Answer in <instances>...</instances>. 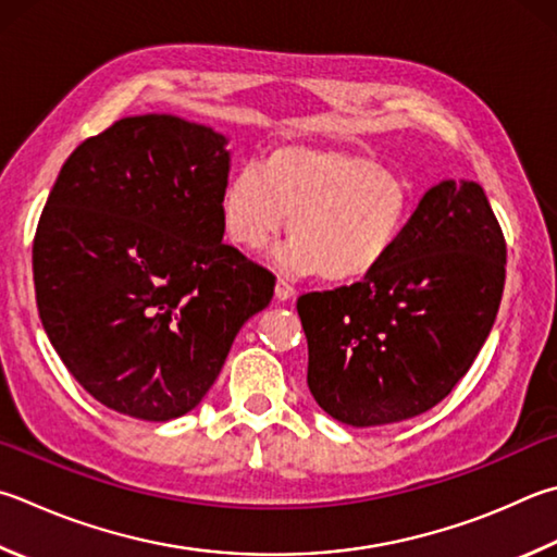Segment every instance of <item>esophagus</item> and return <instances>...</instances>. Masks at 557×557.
Here are the masks:
<instances>
[{"label": "esophagus", "instance_id": "obj_1", "mask_svg": "<svg viewBox=\"0 0 557 557\" xmlns=\"http://www.w3.org/2000/svg\"><path fill=\"white\" fill-rule=\"evenodd\" d=\"M297 297V289L289 285L287 280H277V285H275V299L277 301H292Z\"/></svg>", "mask_w": 557, "mask_h": 557}]
</instances>
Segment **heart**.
Listing matches in <instances>:
<instances>
[{"label":"heart","instance_id":"obj_1","mask_svg":"<svg viewBox=\"0 0 557 557\" xmlns=\"http://www.w3.org/2000/svg\"><path fill=\"white\" fill-rule=\"evenodd\" d=\"M231 244L260 250L287 221L280 265L331 285L368 280L389 260L411 219V185L377 158L333 146H275L240 168L219 197Z\"/></svg>","mask_w":557,"mask_h":557}]
</instances>
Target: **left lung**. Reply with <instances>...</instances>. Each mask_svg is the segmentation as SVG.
Masks as SVG:
<instances>
[{
  "label": "left lung",
  "instance_id": "1",
  "mask_svg": "<svg viewBox=\"0 0 557 557\" xmlns=\"http://www.w3.org/2000/svg\"><path fill=\"white\" fill-rule=\"evenodd\" d=\"M504 275L507 240L484 189L431 187L375 275L297 299L313 399L360 429L436 407L487 341Z\"/></svg>",
  "mask_w": 557,
  "mask_h": 557
}]
</instances>
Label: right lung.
<instances>
[{
    "label": "right lung",
    "mask_w": 557,
    "mask_h": 557,
    "mask_svg": "<svg viewBox=\"0 0 557 557\" xmlns=\"http://www.w3.org/2000/svg\"><path fill=\"white\" fill-rule=\"evenodd\" d=\"M226 136L173 114L126 116L79 144L34 238L38 317L83 387L144 421L195 409L270 272L226 246Z\"/></svg>",
    "instance_id": "obj_1"
}]
</instances>
